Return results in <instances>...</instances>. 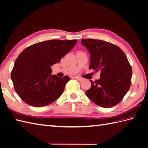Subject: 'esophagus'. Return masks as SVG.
<instances>
[{
    "label": "esophagus",
    "mask_w": 148,
    "mask_h": 148,
    "mask_svg": "<svg viewBox=\"0 0 148 148\" xmlns=\"http://www.w3.org/2000/svg\"><path fill=\"white\" fill-rule=\"evenodd\" d=\"M77 80L80 82H83L84 80V78H83L82 77H77Z\"/></svg>",
    "instance_id": "obj_1"
}]
</instances>
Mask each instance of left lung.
I'll return each mask as SVG.
<instances>
[{
	"label": "left lung",
	"instance_id": "1",
	"mask_svg": "<svg viewBox=\"0 0 148 148\" xmlns=\"http://www.w3.org/2000/svg\"><path fill=\"white\" fill-rule=\"evenodd\" d=\"M90 53L89 68L100 71V78L90 80L88 98L97 106L110 108L123 99L131 84L132 68L123 51L117 46L99 39L81 40Z\"/></svg>",
	"mask_w": 148,
	"mask_h": 148
}]
</instances>
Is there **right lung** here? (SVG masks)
I'll return each mask as SVG.
<instances>
[{
  "mask_svg": "<svg viewBox=\"0 0 148 148\" xmlns=\"http://www.w3.org/2000/svg\"><path fill=\"white\" fill-rule=\"evenodd\" d=\"M77 39H52L27 47L15 61L11 79L16 93L28 105L48 106L62 95L70 77L51 75V66L73 48Z\"/></svg>",
  "mask_w": 148,
  "mask_h": 148,
  "instance_id": "right-lung-1",
  "label": "right lung"
}]
</instances>
